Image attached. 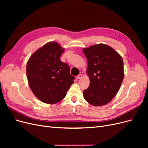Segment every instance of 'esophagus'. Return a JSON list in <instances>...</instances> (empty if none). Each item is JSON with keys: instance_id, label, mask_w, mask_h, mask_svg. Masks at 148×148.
Instances as JSON below:
<instances>
[{"instance_id": "obj_1", "label": "esophagus", "mask_w": 148, "mask_h": 148, "mask_svg": "<svg viewBox=\"0 0 148 148\" xmlns=\"http://www.w3.org/2000/svg\"><path fill=\"white\" fill-rule=\"evenodd\" d=\"M82 78V74H79L77 77V79H80Z\"/></svg>"}]
</instances>
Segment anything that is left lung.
Segmentation results:
<instances>
[{
	"label": "left lung",
	"mask_w": 148,
	"mask_h": 148,
	"mask_svg": "<svg viewBox=\"0 0 148 148\" xmlns=\"http://www.w3.org/2000/svg\"><path fill=\"white\" fill-rule=\"evenodd\" d=\"M88 60L87 73L90 79L83 91L85 100L95 106L107 104L117 95L124 78L122 57L111 47L96 44L83 49Z\"/></svg>",
	"instance_id": "left-lung-1"
}]
</instances>
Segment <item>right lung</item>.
I'll return each instance as SVG.
<instances>
[{
  "mask_svg": "<svg viewBox=\"0 0 148 148\" xmlns=\"http://www.w3.org/2000/svg\"><path fill=\"white\" fill-rule=\"evenodd\" d=\"M59 44H46L31 56L26 65L29 87L38 99L47 104H56L65 97L75 77L70 66L60 60L64 52Z\"/></svg>",
  "mask_w": 148,
  "mask_h": 148,
  "instance_id": "obj_1",
  "label": "right lung"
}]
</instances>
